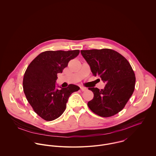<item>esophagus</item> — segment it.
<instances>
[{"label":"esophagus","instance_id":"34e87169","mask_svg":"<svg viewBox=\"0 0 156 156\" xmlns=\"http://www.w3.org/2000/svg\"><path fill=\"white\" fill-rule=\"evenodd\" d=\"M80 89H81L82 91H85V90H87V88H85V87H80Z\"/></svg>","mask_w":156,"mask_h":156}]
</instances>
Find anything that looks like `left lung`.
<instances>
[{
  "label": "left lung",
  "instance_id": "1",
  "mask_svg": "<svg viewBox=\"0 0 156 156\" xmlns=\"http://www.w3.org/2000/svg\"><path fill=\"white\" fill-rule=\"evenodd\" d=\"M94 76L106 83L105 88H89L94 98L89 109L102 117H110L123 109L132 95L136 77L129 61L118 52L109 48L80 51Z\"/></svg>",
  "mask_w": 156,
  "mask_h": 156
}]
</instances>
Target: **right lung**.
<instances>
[{
    "mask_svg": "<svg viewBox=\"0 0 156 156\" xmlns=\"http://www.w3.org/2000/svg\"><path fill=\"white\" fill-rule=\"evenodd\" d=\"M79 50L45 51L29 65L23 77V90L34 112L45 121H53L65 111L70 95L80 88L70 84L56 88L57 74L62 73L69 61L79 54Z\"/></svg>",
    "mask_w": 156,
    "mask_h": 156,
    "instance_id": "1",
    "label": "right lung"
}]
</instances>
